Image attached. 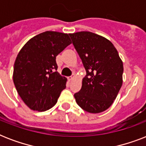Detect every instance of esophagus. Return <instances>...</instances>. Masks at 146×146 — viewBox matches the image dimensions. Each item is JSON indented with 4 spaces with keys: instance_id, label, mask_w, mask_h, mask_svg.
I'll return each instance as SVG.
<instances>
[{
    "instance_id": "34e87169",
    "label": "esophagus",
    "mask_w": 146,
    "mask_h": 146,
    "mask_svg": "<svg viewBox=\"0 0 146 146\" xmlns=\"http://www.w3.org/2000/svg\"><path fill=\"white\" fill-rule=\"evenodd\" d=\"M67 79H68V81H70V82L71 80H72L73 79V76H69V77L67 78Z\"/></svg>"
}]
</instances>
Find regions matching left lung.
I'll return each mask as SVG.
<instances>
[{
  "mask_svg": "<svg viewBox=\"0 0 146 146\" xmlns=\"http://www.w3.org/2000/svg\"><path fill=\"white\" fill-rule=\"evenodd\" d=\"M70 36L86 71L82 88L74 94L76 102L89 113L103 112L113 104L122 86V60L113 44L103 36L91 32Z\"/></svg>",
  "mask_w": 146,
  "mask_h": 146,
  "instance_id": "8db88e82",
  "label": "left lung"
}]
</instances>
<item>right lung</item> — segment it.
I'll use <instances>...</instances> for the list:
<instances>
[{
	"label": "right lung",
	"mask_w": 146,
	"mask_h": 146,
	"mask_svg": "<svg viewBox=\"0 0 146 146\" xmlns=\"http://www.w3.org/2000/svg\"><path fill=\"white\" fill-rule=\"evenodd\" d=\"M70 44L68 34L47 31L32 38L19 50L13 79L19 96L33 111L51 108L66 88V78L56 71V57Z\"/></svg>",
	"instance_id": "1"
}]
</instances>
